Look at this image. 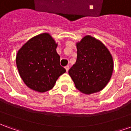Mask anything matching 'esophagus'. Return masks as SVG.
Instances as JSON below:
<instances>
[{
  "mask_svg": "<svg viewBox=\"0 0 131 131\" xmlns=\"http://www.w3.org/2000/svg\"><path fill=\"white\" fill-rule=\"evenodd\" d=\"M65 69H66V71H67V72H68L69 69V65L66 66V67H65Z\"/></svg>",
  "mask_w": 131,
  "mask_h": 131,
  "instance_id": "esophagus-1",
  "label": "esophagus"
}]
</instances>
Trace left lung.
Here are the masks:
<instances>
[{
    "instance_id": "left-lung-1",
    "label": "left lung",
    "mask_w": 131,
    "mask_h": 131,
    "mask_svg": "<svg viewBox=\"0 0 131 131\" xmlns=\"http://www.w3.org/2000/svg\"><path fill=\"white\" fill-rule=\"evenodd\" d=\"M77 59L69 70L76 88L86 95L102 91L112 75V54L100 40L85 36L77 43Z\"/></svg>"
}]
</instances>
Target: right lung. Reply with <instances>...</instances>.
<instances>
[{"mask_svg":"<svg viewBox=\"0 0 131 131\" xmlns=\"http://www.w3.org/2000/svg\"><path fill=\"white\" fill-rule=\"evenodd\" d=\"M57 47L51 36L43 33L31 38L19 50L17 67L27 87L39 93L48 91L65 73L66 69L60 64Z\"/></svg>","mask_w":131,"mask_h":131,"instance_id":"1","label":"right lung"}]
</instances>
